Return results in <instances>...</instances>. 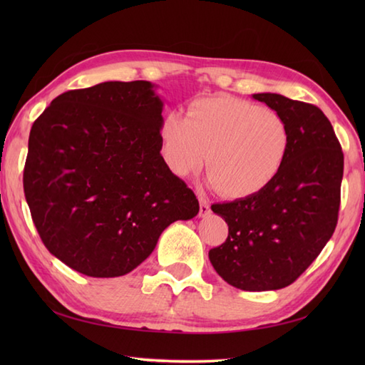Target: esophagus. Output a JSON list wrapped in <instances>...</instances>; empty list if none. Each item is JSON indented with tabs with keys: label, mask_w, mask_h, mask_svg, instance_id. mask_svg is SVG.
I'll list each match as a JSON object with an SVG mask.
<instances>
[{
	"label": "esophagus",
	"mask_w": 365,
	"mask_h": 365,
	"mask_svg": "<svg viewBox=\"0 0 365 365\" xmlns=\"http://www.w3.org/2000/svg\"><path fill=\"white\" fill-rule=\"evenodd\" d=\"M210 215V204H208V200L205 197L200 196L199 197V216L200 218H205V216Z\"/></svg>",
	"instance_id": "obj_1"
}]
</instances>
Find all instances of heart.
<instances>
[{
    "label": "heart",
    "instance_id": "obj_1",
    "mask_svg": "<svg viewBox=\"0 0 365 365\" xmlns=\"http://www.w3.org/2000/svg\"><path fill=\"white\" fill-rule=\"evenodd\" d=\"M160 138L161 158L170 173L187 177L207 157L210 183L229 197L265 190L290 150V130L281 114L230 96L195 100L187 118L166 114Z\"/></svg>",
    "mask_w": 365,
    "mask_h": 365
}]
</instances>
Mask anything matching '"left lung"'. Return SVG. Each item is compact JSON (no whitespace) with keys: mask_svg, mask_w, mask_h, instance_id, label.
I'll return each mask as SVG.
<instances>
[{"mask_svg":"<svg viewBox=\"0 0 365 365\" xmlns=\"http://www.w3.org/2000/svg\"><path fill=\"white\" fill-rule=\"evenodd\" d=\"M285 119L290 150L281 173L250 197L213 204L229 235L208 252L224 281L246 292L290 285L319 257L337 226L344 153L315 105L281 94H254Z\"/></svg>","mask_w":365,"mask_h":365,"instance_id":"1","label":"left lung"}]
</instances>
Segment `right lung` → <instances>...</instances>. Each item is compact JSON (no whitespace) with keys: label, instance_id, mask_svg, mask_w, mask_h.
I'll use <instances>...</instances> for the list:
<instances>
[{"label":"right lung","instance_id":"add662e5","mask_svg":"<svg viewBox=\"0 0 365 365\" xmlns=\"http://www.w3.org/2000/svg\"><path fill=\"white\" fill-rule=\"evenodd\" d=\"M150 81L67 91L33 123L23 188L43 245L91 277L133 271L199 202L161 158L163 102Z\"/></svg>","mask_w":365,"mask_h":365}]
</instances>
